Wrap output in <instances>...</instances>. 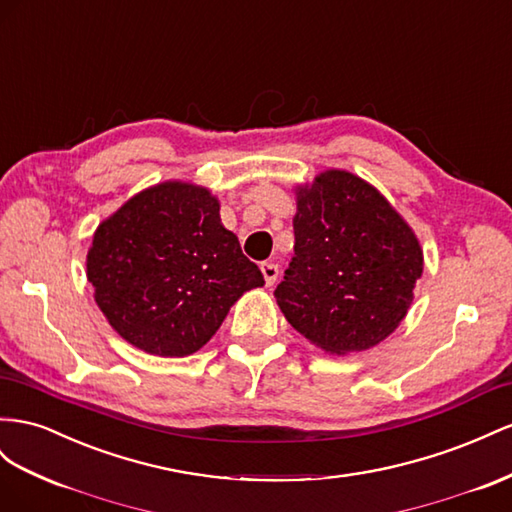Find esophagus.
<instances>
[{"instance_id": "1", "label": "esophagus", "mask_w": 512, "mask_h": 512, "mask_svg": "<svg viewBox=\"0 0 512 512\" xmlns=\"http://www.w3.org/2000/svg\"><path fill=\"white\" fill-rule=\"evenodd\" d=\"M260 271H262V278H265L267 286H273L275 280H278V275H280V267L275 265V262H262Z\"/></svg>"}]
</instances>
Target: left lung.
<instances>
[{
  "label": "left lung",
  "mask_w": 512,
  "mask_h": 512,
  "mask_svg": "<svg viewBox=\"0 0 512 512\" xmlns=\"http://www.w3.org/2000/svg\"><path fill=\"white\" fill-rule=\"evenodd\" d=\"M295 196V256L273 293L282 314L329 355L377 347L407 316L422 278L416 232L347 170H325Z\"/></svg>",
  "instance_id": "8db88e82"
}]
</instances>
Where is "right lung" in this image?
<instances>
[{
  "instance_id": "1",
  "label": "right lung",
  "mask_w": 512,
  "mask_h": 512,
  "mask_svg": "<svg viewBox=\"0 0 512 512\" xmlns=\"http://www.w3.org/2000/svg\"><path fill=\"white\" fill-rule=\"evenodd\" d=\"M86 269L116 334L159 357L200 351L241 295L265 284L211 189L183 181L135 193L103 219Z\"/></svg>"
}]
</instances>
